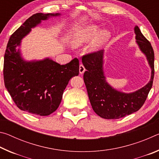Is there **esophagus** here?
<instances>
[{
	"instance_id": "esophagus-1",
	"label": "esophagus",
	"mask_w": 159,
	"mask_h": 159,
	"mask_svg": "<svg viewBox=\"0 0 159 159\" xmlns=\"http://www.w3.org/2000/svg\"><path fill=\"white\" fill-rule=\"evenodd\" d=\"M85 71V69L84 66H83V64H80V66H79V73H80V74H82L84 73Z\"/></svg>"
}]
</instances>
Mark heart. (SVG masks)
Returning <instances> with one entry per match:
<instances>
[{
	"label": "heart",
	"instance_id": "b5f03b06",
	"mask_svg": "<svg viewBox=\"0 0 159 159\" xmlns=\"http://www.w3.org/2000/svg\"><path fill=\"white\" fill-rule=\"evenodd\" d=\"M99 27L97 25H90L84 29H82L74 35L73 38V44L76 46L88 43L95 37L92 43L90 45V50L95 51L100 48L106 43L109 38V33L107 31L99 32ZM97 34L98 35H97Z\"/></svg>",
	"mask_w": 159,
	"mask_h": 159
}]
</instances>
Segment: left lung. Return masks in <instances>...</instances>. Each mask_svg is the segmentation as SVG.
Segmentation results:
<instances>
[{"label": "left lung", "instance_id": "obj_1", "mask_svg": "<svg viewBox=\"0 0 159 159\" xmlns=\"http://www.w3.org/2000/svg\"><path fill=\"white\" fill-rule=\"evenodd\" d=\"M134 33L137 43L146 55L152 69L150 81L135 92H120L107 83L103 71V50L88 53L82 57V62L86 69L83 79L91 106L94 111L103 118L117 119L138 111L146 101L152 87L154 76V50L138 26L134 27Z\"/></svg>", "mask_w": 159, "mask_h": 159}]
</instances>
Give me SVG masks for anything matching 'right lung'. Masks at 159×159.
<instances>
[{
  "label": "right lung",
  "instance_id": "add662e5",
  "mask_svg": "<svg viewBox=\"0 0 159 159\" xmlns=\"http://www.w3.org/2000/svg\"><path fill=\"white\" fill-rule=\"evenodd\" d=\"M60 13H36L27 19L10 36L4 55L5 86L19 109L32 114L48 116L60 104L69 80L79 74V61L74 58L60 65L49 58L26 61L21 57V40L41 20Z\"/></svg>",
  "mask_w": 159,
  "mask_h": 159
}]
</instances>
